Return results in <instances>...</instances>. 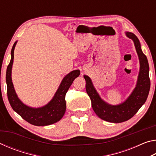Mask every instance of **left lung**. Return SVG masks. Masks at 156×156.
Wrapping results in <instances>:
<instances>
[{"label":"left lung","instance_id":"obj_1","mask_svg":"<svg viewBox=\"0 0 156 156\" xmlns=\"http://www.w3.org/2000/svg\"><path fill=\"white\" fill-rule=\"evenodd\" d=\"M126 36L133 41L140 62V70L136 87L122 103L113 105L101 98L95 89L91 78L84 75L86 91L91 101L94 112L102 120L113 123L125 122L131 118L146 102L150 90L149 66L147 58L142 51L140 43L135 34L125 31Z\"/></svg>","mask_w":156,"mask_h":156}]
</instances>
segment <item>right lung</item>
Segmentation results:
<instances>
[{
	"label": "right lung",
	"mask_w": 156,
	"mask_h": 156,
	"mask_svg": "<svg viewBox=\"0 0 156 156\" xmlns=\"http://www.w3.org/2000/svg\"><path fill=\"white\" fill-rule=\"evenodd\" d=\"M16 41L11 51V60L6 72L7 97L13 110L29 123L35 126H47L58 122L64 115L66 111L65 95L75 78L80 75V70H73L66 75L60 83L52 99L41 107H31L23 103L18 97L12 80V69L14 62V52Z\"/></svg>",
	"instance_id": "add662e5"
}]
</instances>
